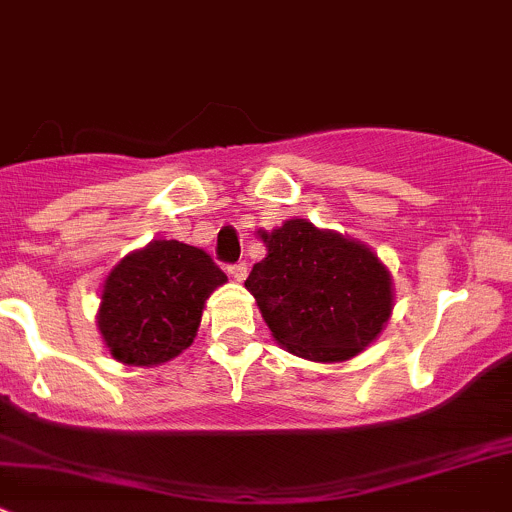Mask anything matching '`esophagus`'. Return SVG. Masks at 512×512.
<instances>
[{
    "mask_svg": "<svg viewBox=\"0 0 512 512\" xmlns=\"http://www.w3.org/2000/svg\"><path fill=\"white\" fill-rule=\"evenodd\" d=\"M227 275H230L235 282H242L247 277V265H245V262H237V265H230V267H227Z\"/></svg>",
    "mask_w": 512,
    "mask_h": 512,
    "instance_id": "34e87169",
    "label": "esophagus"
}]
</instances>
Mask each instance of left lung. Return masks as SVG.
<instances>
[{
  "mask_svg": "<svg viewBox=\"0 0 512 512\" xmlns=\"http://www.w3.org/2000/svg\"><path fill=\"white\" fill-rule=\"evenodd\" d=\"M260 237L267 257L245 287L280 347L309 361H347L379 337L394 292L371 247L302 218Z\"/></svg>",
  "mask_w": 512,
  "mask_h": 512,
  "instance_id": "8db88e82",
  "label": "left lung"
}]
</instances>
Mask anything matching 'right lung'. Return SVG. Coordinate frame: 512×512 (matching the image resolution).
Wrapping results in <instances>:
<instances>
[{"mask_svg": "<svg viewBox=\"0 0 512 512\" xmlns=\"http://www.w3.org/2000/svg\"><path fill=\"white\" fill-rule=\"evenodd\" d=\"M225 282L208 252L178 240H153L108 272L98 332L116 361L158 366L193 344L205 299Z\"/></svg>", "mask_w": 512, "mask_h": 512, "instance_id": "1", "label": "right lung"}]
</instances>
